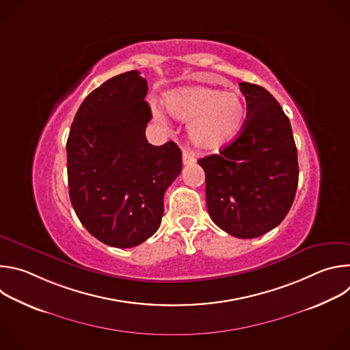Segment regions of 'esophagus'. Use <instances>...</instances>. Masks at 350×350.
Returning <instances> with one entry per match:
<instances>
[{
	"label": "esophagus",
	"mask_w": 350,
	"mask_h": 350,
	"mask_svg": "<svg viewBox=\"0 0 350 350\" xmlns=\"http://www.w3.org/2000/svg\"><path fill=\"white\" fill-rule=\"evenodd\" d=\"M183 163H184V165H192V163H195L193 155L189 154L188 151H183Z\"/></svg>",
	"instance_id": "1"
}]
</instances>
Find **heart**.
<instances>
[{"mask_svg": "<svg viewBox=\"0 0 350 350\" xmlns=\"http://www.w3.org/2000/svg\"><path fill=\"white\" fill-rule=\"evenodd\" d=\"M167 112L177 120L188 122L187 135L202 151H217L242 130L246 107L238 92L193 85L181 87L165 96Z\"/></svg>", "mask_w": 350, "mask_h": 350, "instance_id": "obj_1", "label": "heart"}]
</instances>
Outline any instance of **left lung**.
<instances>
[{"instance_id":"8db88e82","label":"left lung","mask_w":350,"mask_h":350,"mask_svg":"<svg viewBox=\"0 0 350 350\" xmlns=\"http://www.w3.org/2000/svg\"><path fill=\"white\" fill-rule=\"evenodd\" d=\"M246 119L220 154L199 159L206 176V206L217 227L256 238L288 215L299 180L297 151L288 116L263 87L239 83Z\"/></svg>"}]
</instances>
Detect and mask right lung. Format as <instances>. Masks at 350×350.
Returning a JSON list of instances; mask_svg holds the SVG:
<instances>
[{
    "label": "right lung",
    "instance_id": "right-lung-1",
    "mask_svg": "<svg viewBox=\"0 0 350 350\" xmlns=\"http://www.w3.org/2000/svg\"><path fill=\"white\" fill-rule=\"evenodd\" d=\"M139 72L118 75L80 105L66 142L72 206L87 231L115 247H133L162 221L163 195L181 173L180 148L145 137L151 108Z\"/></svg>",
    "mask_w": 350,
    "mask_h": 350
}]
</instances>
